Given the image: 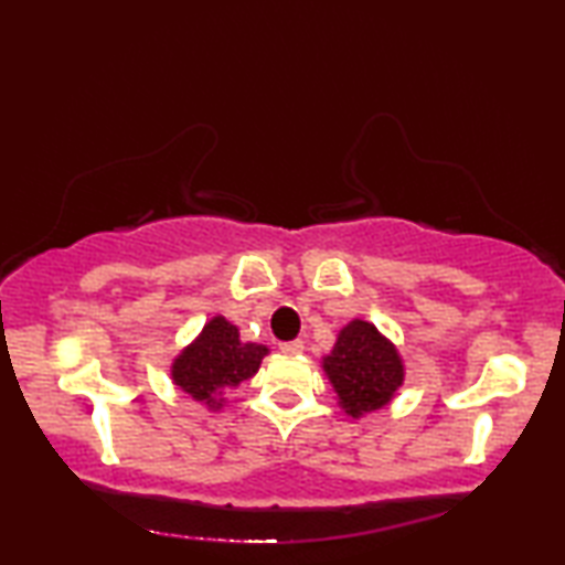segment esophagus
Masks as SVG:
<instances>
[{"mask_svg": "<svg viewBox=\"0 0 565 565\" xmlns=\"http://www.w3.org/2000/svg\"><path fill=\"white\" fill-rule=\"evenodd\" d=\"M279 349H281V353H286V356H299V353L303 351V341H299V339H296V341H284Z\"/></svg>", "mask_w": 565, "mask_h": 565, "instance_id": "obj_1", "label": "esophagus"}]
</instances>
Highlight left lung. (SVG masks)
<instances>
[{"label":"left lung","mask_w":565,"mask_h":565,"mask_svg":"<svg viewBox=\"0 0 565 565\" xmlns=\"http://www.w3.org/2000/svg\"><path fill=\"white\" fill-rule=\"evenodd\" d=\"M321 371L337 394L339 408L351 418L388 406L406 379L396 343L363 319H351L337 333L331 353L321 356Z\"/></svg>","instance_id":"left-lung-1"}]
</instances>
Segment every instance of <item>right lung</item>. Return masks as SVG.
<instances>
[{
    "label": "right lung",
    "instance_id": "add662e5",
    "mask_svg": "<svg viewBox=\"0 0 565 565\" xmlns=\"http://www.w3.org/2000/svg\"><path fill=\"white\" fill-rule=\"evenodd\" d=\"M269 347L238 339V329L222 313L209 319L196 339L169 366L171 384L206 411H222L224 394L259 371Z\"/></svg>",
    "mask_w": 565,
    "mask_h": 565
}]
</instances>
